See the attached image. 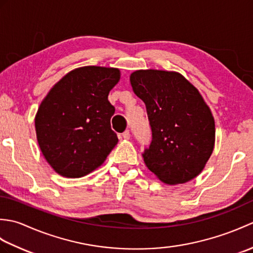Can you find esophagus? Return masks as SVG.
<instances>
[{"label": "esophagus", "mask_w": 253, "mask_h": 253, "mask_svg": "<svg viewBox=\"0 0 253 253\" xmlns=\"http://www.w3.org/2000/svg\"><path fill=\"white\" fill-rule=\"evenodd\" d=\"M122 136H123L124 139H129V138H130V132H129V130H125V131H124V132L122 133Z\"/></svg>", "instance_id": "obj_1"}]
</instances>
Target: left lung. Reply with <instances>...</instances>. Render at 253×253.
Here are the masks:
<instances>
[{"label": "left lung", "instance_id": "1", "mask_svg": "<svg viewBox=\"0 0 253 253\" xmlns=\"http://www.w3.org/2000/svg\"><path fill=\"white\" fill-rule=\"evenodd\" d=\"M133 92L146 104L152 140L142 153L147 168L168 185L201 173L215 142V124L196 87L176 72L146 69L130 75Z\"/></svg>", "mask_w": 253, "mask_h": 253}]
</instances>
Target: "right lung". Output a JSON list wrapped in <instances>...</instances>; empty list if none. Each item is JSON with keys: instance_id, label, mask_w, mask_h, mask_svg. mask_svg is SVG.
Returning a JSON list of instances; mask_svg holds the SVG:
<instances>
[{"instance_id": "obj_1", "label": "right lung", "mask_w": 253, "mask_h": 253, "mask_svg": "<svg viewBox=\"0 0 253 253\" xmlns=\"http://www.w3.org/2000/svg\"><path fill=\"white\" fill-rule=\"evenodd\" d=\"M120 69L84 66L56 83L38 109L37 140L57 174L79 178L103 164L118 142L111 128L115 112L107 96Z\"/></svg>"}]
</instances>
